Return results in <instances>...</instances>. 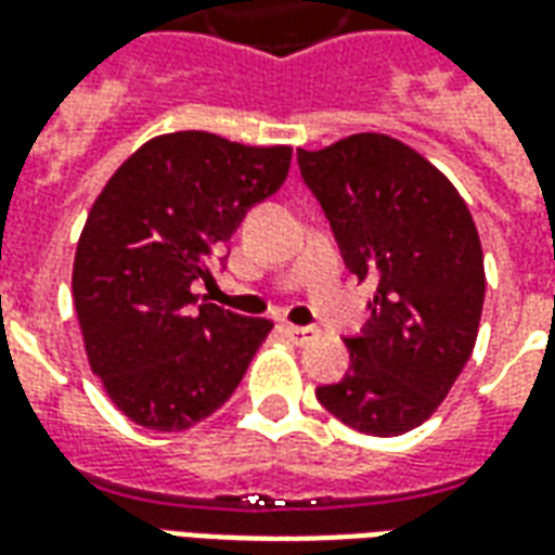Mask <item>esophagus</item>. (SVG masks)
Returning <instances> with one entry per match:
<instances>
[{"label":"esophagus","mask_w":555,"mask_h":555,"mask_svg":"<svg viewBox=\"0 0 555 555\" xmlns=\"http://www.w3.org/2000/svg\"><path fill=\"white\" fill-rule=\"evenodd\" d=\"M285 336H288L291 341H294V345H309V341H314V338L321 336V333H318L314 326H294V324H288V326H285Z\"/></svg>","instance_id":"obj_1"}]
</instances>
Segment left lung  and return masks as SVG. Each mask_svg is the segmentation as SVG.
I'll return each instance as SVG.
<instances>
[{
  "instance_id": "1",
  "label": "left lung",
  "mask_w": 555,
  "mask_h": 555,
  "mask_svg": "<svg viewBox=\"0 0 555 555\" xmlns=\"http://www.w3.org/2000/svg\"><path fill=\"white\" fill-rule=\"evenodd\" d=\"M300 175L353 276L377 279L372 318L348 338L350 369L318 401L372 437L418 428L476 348L485 255L452 181L384 133L297 151Z\"/></svg>"
}]
</instances>
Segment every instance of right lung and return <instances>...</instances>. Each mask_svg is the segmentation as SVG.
I'll return each mask as SVG.
<instances>
[{
	"label": "right lung",
	"mask_w": 555,
	"mask_h": 555,
	"mask_svg": "<svg viewBox=\"0 0 555 555\" xmlns=\"http://www.w3.org/2000/svg\"><path fill=\"white\" fill-rule=\"evenodd\" d=\"M291 147L205 130L145 142L118 166L86 219L74 306L91 372L147 430H186L231 398L273 324L199 302L246 210L288 178Z\"/></svg>",
	"instance_id": "right-lung-1"
}]
</instances>
